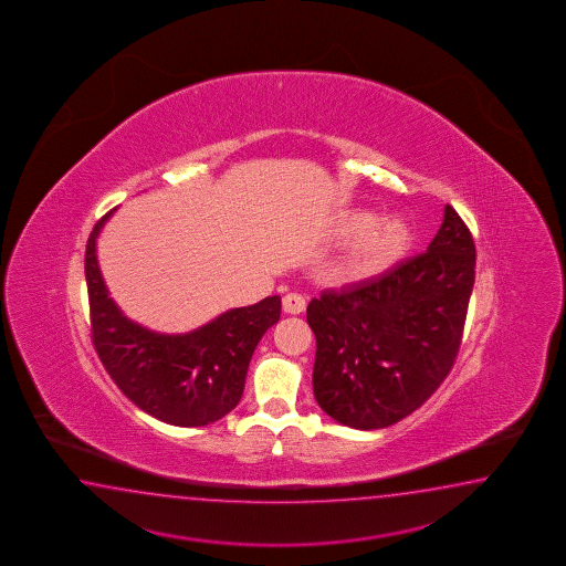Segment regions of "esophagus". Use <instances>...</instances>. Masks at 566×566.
Returning a JSON list of instances; mask_svg holds the SVG:
<instances>
[{
  "label": "esophagus",
  "instance_id": "1",
  "mask_svg": "<svg viewBox=\"0 0 566 566\" xmlns=\"http://www.w3.org/2000/svg\"><path fill=\"white\" fill-rule=\"evenodd\" d=\"M307 307V301L300 293H287L283 297V311L289 315H300Z\"/></svg>",
  "mask_w": 566,
  "mask_h": 566
}]
</instances>
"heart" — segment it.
<instances>
[{"label":"heart","mask_w":566,"mask_h":566,"mask_svg":"<svg viewBox=\"0 0 566 566\" xmlns=\"http://www.w3.org/2000/svg\"><path fill=\"white\" fill-rule=\"evenodd\" d=\"M342 237H354L337 265L347 283L377 277L396 265L410 247V227L398 217L376 219L369 212H354L339 227Z\"/></svg>","instance_id":"b5f03b06"}]
</instances>
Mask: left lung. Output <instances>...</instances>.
I'll return each instance as SVG.
<instances>
[{
    "label": "left lung",
    "mask_w": 566,
    "mask_h": 566,
    "mask_svg": "<svg viewBox=\"0 0 566 566\" xmlns=\"http://www.w3.org/2000/svg\"><path fill=\"white\" fill-rule=\"evenodd\" d=\"M474 266L472 233L446 205L426 253L311 300L313 394L322 410L355 430L388 428L418 410L454 366Z\"/></svg>",
    "instance_id": "1"
}]
</instances>
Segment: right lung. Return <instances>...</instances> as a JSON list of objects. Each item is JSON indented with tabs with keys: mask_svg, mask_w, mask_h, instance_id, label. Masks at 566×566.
Instances as JSON below:
<instances>
[{
	"mask_svg": "<svg viewBox=\"0 0 566 566\" xmlns=\"http://www.w3.org/2000/svg\"><path fill=\"white\" fill-rule=\"evenodd\" d=\"M114 211L94 224L84 265L92 342L102 366L124 396L156 420L182 428L221 420L241 401L249 361L266 329L279 322L281 297L224 311L178 335L130 322L108 295L96 256V239Z\"/></svg>",
	"mask_w": 566,
	"mask_h": 566,
	"instance_id": "right-lung-1",
	"label": "right lung"
}]
</instances>
